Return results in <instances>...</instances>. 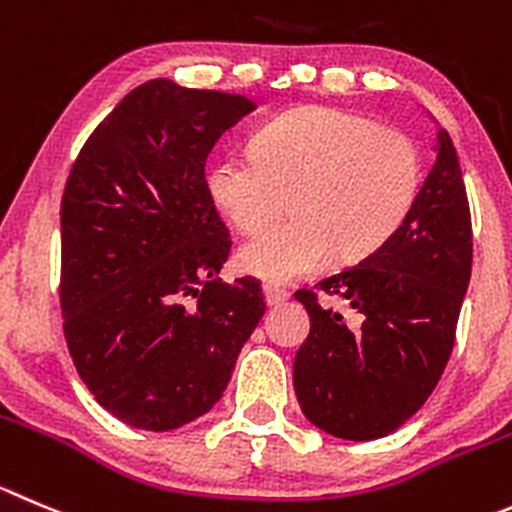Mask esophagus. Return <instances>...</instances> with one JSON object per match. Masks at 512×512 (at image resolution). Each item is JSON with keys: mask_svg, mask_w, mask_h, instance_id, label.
I'll list each match as a JSON object with an SVG mask.
<instances>
[{"mask_svg": "<svg viewBox=\"0 0 512 512\" xmlns=\"http://www.w3.org/2000/svg\"><path fill=\"white\" fill-rule=\"evenodd\" d=\"M265 300H267V305H280V303H285V300L290 298V293H288V288H283V285H275V283H265Z\"/></svg>", "mask_w": 512, "mask_h": 512, "instance_id": "34e87169", "label": "esophagus"}]
</instances>
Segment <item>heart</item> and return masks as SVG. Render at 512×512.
<instances>
[{"mask_svg":"<svg viewBox=\"0 0 512 512\" xmlns=\"http://www.w3.org/2000/svg\"><path fill=\"white\" fill-rule=\"evenodd\" d=\"M422 151L407 133L358 113L300 105L262 123L252 154H227L207 171L219 212L257 232L290 197L293 219L240 247L245 272L288 283L321 270L331 255L358 262L384 250L414 212Z\"/></svg>","mask_w":512,"mask_h":512,"instance_id":"obj_1","label":"heart"}]
</instances>
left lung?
<instances>
[{"label": "left lung", "mask_w": 512, "mask_h": 512, "mask_svg": "<svg viewBox=\"0 0 512 512\" xmlns=\"http://www.w3.org/2000/svg\"><path fill=\"white\" fill-rule=\"evenodd\" d=\"M470 272V202L457 151L442 128L437 161L394 240L315 283V290L295 293L310 315V333L293 364L305 417L333 437L366 442L417 414L455 348ZM321 294L346 299L362 326L346 327L340 314L320 305Z\"/></svg>", "instance_id": "left-lung-1"}]
</instances>
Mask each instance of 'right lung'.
Returning <instances> with one entry per match:
<instances>
[{"instance_id": "obj_1", "label": "right lung", "mask_w": 512, "mask_h": 512, "mask_svg": "<svg viewBox=\"0 0 512 512\" xmlns=\"http://www.w3.org/2000/svg\"><path fill=\"white\" fill-rule=\"evenodd\" d=\"M245 95L138 85L80 148L60 204L62 331L100 407L169 432L214 407L265 315L260 280L222 283L232 237L207 156Z\"/></svg>"}]
</instances>
